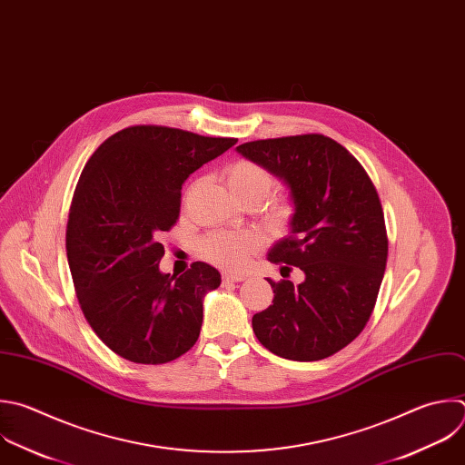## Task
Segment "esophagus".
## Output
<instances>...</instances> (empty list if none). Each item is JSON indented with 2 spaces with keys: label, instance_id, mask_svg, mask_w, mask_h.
<instances>
[{
  "label": "esophagus",
  "instance_id": "obj_1",
  "mask_svg": "<svg viewBox=\"0 0 465 465\" xmlns=\"http://www.w3.org/2000/svg\"><path fill=\"white\" fill-rule=\"evenodd\" d=\"M223 279H224L226 282H241V281L246 279V275H244V273H232V272H226V273H223Z\"/></svg>",
  "mask_w": 465,
  "mask_h": 465
}]
</instances>
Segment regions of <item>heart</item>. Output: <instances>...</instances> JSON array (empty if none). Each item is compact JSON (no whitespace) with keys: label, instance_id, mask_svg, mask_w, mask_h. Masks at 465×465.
I'll return each mask as SVG.
<instances>
[{"label":"heart","instance_id":"b5f03b06","mask_svg":"<svg viewBox=\"0 0 465 465\" xmlns=\"http://www.w3.org/2000/svg\"><path fill=\"white\" fill-rule=\"evenodd\" d=\"M226 184L235 199L241 203L262 201L272 186L273 175L257 163L237 161L224 172ZM292 208L282 201L270 203L264 208V217L270 226L282 228L290 219ZM261 241L253 232H213L201 239L199 250L208 261L224 268H241L246 264L250 255L257 252Z\"/></svg>","mask_w":465,"mask_h":465}]
</instances>
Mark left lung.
I'll use <instances>...</instances> for the list:
<instances>
[{"mask_svg":"<svg viewBox=\"0 0 465 465\" xmlns=\"http://www.w3.org/2000/svg\"><path fill=\"white\" fill-rule=\"evenodd\" d=\"M237 153L290 190V235L270 248L268 261L304 273L297 286L268 279L273 304L252 318L253 332L284 360H325L365 329L383 281L389 244L376 188L325 134L253 140Z\"/></svg>","mask_w":465,"mask_h":465,"instance_id":"obj_1","label":"left lung"}]
</instances>
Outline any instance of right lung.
<instances>
[{
	"instance_id": "add662e5",
	"label": "right lung",
	"mask_w": 465,
	"mask_h": 465,
	"mask_svg": "<svg viewBox=\"0 0 465 465\" xmlns=\"http://www.w3.org/2000/svg\"><path fill=\"white\" fill-rule=\"evenodd\" d=\"M235 143L133 125L87 161L69 210L67 261L87 323L120 358L168 363L199 340L203 301L221 273L201 261L179 277L163 273L159 235L179 219L184 181Z\"/></svg>"
}]
</instances>
